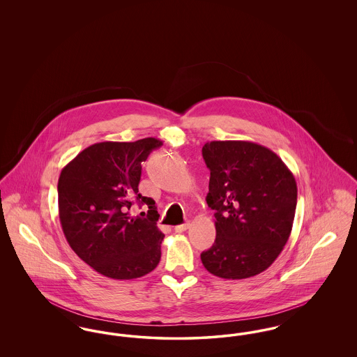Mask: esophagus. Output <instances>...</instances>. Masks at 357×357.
I'll use <instances>...</instances> for the list:
<instances>
[{"instance_id": "esophagus-1", "label": "esophagus", "mask_w": 357, "mask_h": 357, "mask_svg": "<svg viewBox=\"0 0 357 357\" xmlns=\"http://www.w3.org/2000/svg\"><path fill=\"white\" fill-rule=\"evenodd\" d=\"M191 226V223L190 222H185V223H182V225H178V226H175L174 227V230L176 231V233H183V231H186L187 229Z\"/></svg>"}]
</instances>
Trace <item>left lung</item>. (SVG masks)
Instances as JSON below:
<instances>
[{
  "instance_id": "1",
  "label": "left lung",
  "mask_w": 357,
  "mask_h": 357,
  "mask_svg": "<svg viewBox=\"0 0 357 357\" xmlns=\"http://www.w3.org/2000/svg\"><path fill=\"white\" fill-rule=\"evenodd\" d=\"M210 170L206 202L215 210L217 237L201 255L221 278L266 271L288 242L297 204L296 179L272 150L245 140H214L202 149Z\"/></svg>"
}]
</instances>
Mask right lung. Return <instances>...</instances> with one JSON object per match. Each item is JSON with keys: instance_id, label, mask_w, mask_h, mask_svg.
<instances>
[{"instance_id": "right-lung-1", "label": "right lung", "mask_w": 357, "mask_h": 357, "mask_svg": "<svg viewBox=\"0 0 357 357\" xmlns=\"http://www.w3.org/2000/svg\"><path fill=\"white\" fill-rule=\"evenodd\" d=\"M162 144L156 137L95 143L61 170L57 191L64 236L85 264L108 278H139L160 261L159 214L137 186L142 162ZM135 200L148 204L147 219L130 217Z\"/></svg>"}]
</instances>
